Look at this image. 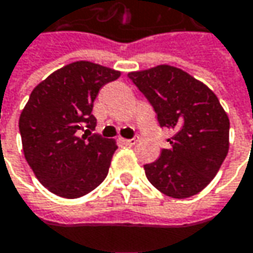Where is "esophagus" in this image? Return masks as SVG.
<instances>
[{
  "mask_svg": "<svg viewBox=\"0 0 253 253\" xmlns=\"http://www.w3.org/2000/svg\"><path fill=\"white\" fill-rule=\"evenodd\" d=\"M137 137H131V139H122V142L125 143V145H128V146H133V145H136L137 143Z\"/></svg>",
  "mask_w": 253,
  "mask_h": 253,
  "instance_id": "esophagus-1",
  "label": "esophagus"
}]
</instances>
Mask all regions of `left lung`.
I'll use <instances>...</instances> for the list:
<instances>
[{
    "mask_svg": "<svg viewBox=\"0 0 253 253\" xmlns=\"http://www.w3.org/2000/svg\"><path fill=\"white\" fill-rule=\"evenodd\" d=\"M127 77L148 98L159 126L173 131L171 146L143 167L149 182L172 198L198 194L216 176L229 150L230 123L216 94L169 65Z\"/></svg>",
    "mask_w": 253,
    "mask_h": 253,
    "instance_id": "obj_1",
    "label": "left lung"
}]
</instances>
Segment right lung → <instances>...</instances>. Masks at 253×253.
<instances>
[{
    "instance_id": "add662e5",
    "label": "right lung",
    "mask_w": 253,
    "mask_h": 253,
    "mask_svg": "<svg viewBox=\"0 0 253 253\" xmlns=\"http://www.w3.org/2000/svg\"><path fill=\"white\" fill-rule=\"evenodd\" d=\"M119 77V71L80 60L32 91L18 128L26 161L50 193L78 198L105 179L117 145L91 133L97 126L92 107L100 89Z\"/></svg>"
}]
</instances>
